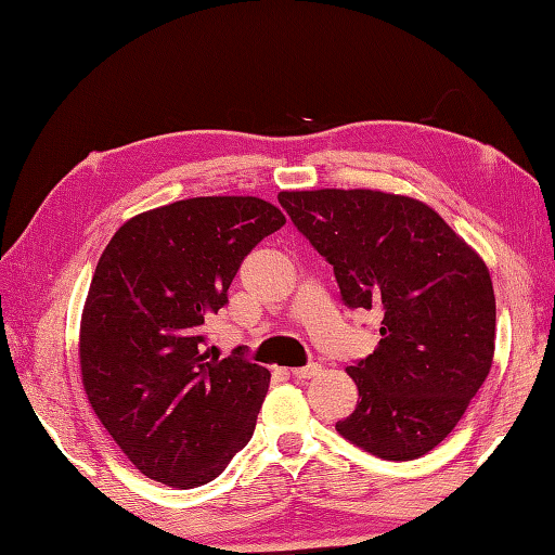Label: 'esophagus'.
<instances>
[{
	"label": "esophagus",
	"instance_id": "obj_1",
	"mask_svg": "<svg viewBox=\"0 0 555 555\" xmlns=\"http://www.w3.org/2000/svg\"><path fill=\"white\" fill-rule=\"evenodd\" d=\"M318 374H320V366H318V364H308V366L291 369V376H294V378H315Z\"/></svg>",
	"mask_w": 555,
	"mask_h": 555
}]
</instances>
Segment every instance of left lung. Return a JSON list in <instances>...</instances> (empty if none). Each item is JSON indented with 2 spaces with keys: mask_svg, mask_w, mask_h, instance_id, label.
<instances>
[{
  "mask_svg": "<svg viewBox=\"0 0 555 555\" xmlns=\"http://www.w3.org/2000/svg\"><path fill=\"white\" fill-rule=\"evenodd\" d=\"M279 204L325 257L349 308L380 312L374 354L347 369L351 444L412 461L447 439L495 354L490 271L437 210L371 189L281 191Z\"/></svg>",
  "mask_w": 555,
  "mask_h": 555,
  "instance_id": "8db88e82",
  "label": "left lung"
}]
</instances>
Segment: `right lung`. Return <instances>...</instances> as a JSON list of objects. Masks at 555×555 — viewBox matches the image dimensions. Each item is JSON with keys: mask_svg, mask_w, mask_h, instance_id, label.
Wrapping results in <instances>:
<instances>
[{"mask_svg": "<svg viewBox=\"0 0 555 555\" xmlns=\"http://www.w3.org/2000/svg\"><path fill=\"white\" fill-rule=\"evenodd\" d=\"M286 223L255 196H198L130 218L99 257L79 327L82 383L106 431L147 478L206 486L255 435L271 374L218 359L204 325L243 259Z\"/></svg>", "mask_w": 555, "mask_h": 555, "instance_id": "1", "label": "right lung"}]
</instances>
